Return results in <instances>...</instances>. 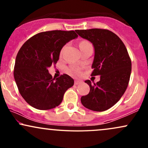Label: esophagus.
I'll list each match as a JSON object with an SVG mask.
<instances>
[{
    "label": "esophagus",
    "instance_id": "1",
    "mask_svg": "<svg viewBox=\"0 0 148 148\" xmlns=\"http://www.w3.org/2000/svg\"><path fill=\"white\" fill-rule=\"evenodd\" d=\"M81 83H82V81H74V84H75V85H79L80 84H81Z\"/></svg>",
    "mask_w": 148,
    "mask_h": 148
}]
</instances>
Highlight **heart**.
I'll use <instances>...</instances> for the list:
<instances>
[{"label": "heart", "instance_id": "obj_1", "mask_svg": "<svg viewBox=\"0 0 148 148\" xmlns=\"http://www.w3.org/2000/svg\"><path fill=\"white\" fill-rule=\"evenodd\" d=\"M90 45V43L88 41H85V40H84V41H81V42H80V44H79L80 49L82 48V47H85V46H86V45ZM62 52H63V49H62V50L61 51L60 53L62 54ZM72 72L74 73V74H78V73H79V71H78V69H72Z\"/></svg>", "mask_w": 148, "mask_h": 148}]
</instances>
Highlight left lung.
Listing matches in <instances>:
<instances>
[{"instance_id":"1","label":"left lung","mask_w":148,"mask_h":148,"mask_svg":"<svg viewBox=\"0 0 148 148\" xmlns=\"http://www.w3.org/2000/svg\"><path fill=\"white\" fill-rule=\"evenodd\" d=\"M76 32L94 46L91 76H100L96 84L85 81L90 90L81 97V101L92 111H104L118 102L128 86L132 72L130 56L120 37L110 30L92 28Z\"/></svg>"}]
</instances>
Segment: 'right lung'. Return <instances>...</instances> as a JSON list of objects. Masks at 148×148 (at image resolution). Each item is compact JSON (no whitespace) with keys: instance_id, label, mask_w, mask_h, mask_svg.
I'll use <instances>...</instances> for the list:
<instances>
[{"instance_id":"right-lung-1","label":"right lung","mask_w":148,"mask_h":148,"mask_svg":"<svg viewBox=\"0 0 148 148\" xmlns=\"http://www.w3.org/2000/svg\"><path fill=\"white\" fill-rule=\"evenodd\" d=\"M74 30H51L34 35L23 44L16 57L14 77L18 91L28 104L40 110L55 108L74 85L67 74L53 78L48 67L59 60L66 43L77 38Z\"/></svg>"}]
</instances>
